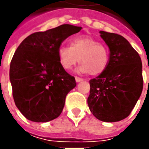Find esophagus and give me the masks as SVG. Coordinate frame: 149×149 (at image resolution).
Masks as SVG:
<instances>
[{
  "label": "esophagus",
  "instance_id": "1",
  "mask_svg": "<svg viewBox=\"0 0 149 149\" xmlns=\"http://www.w3.org/2000/svg\"><path fill=\"white\" fill-rule=\"evenodd\" d=\"M84 79H82V78H79V77H75V81L76 82H81V81H83Z\"/></svg>",
  "mask_w": 149,
  "mask_h": 149
}]
</instances>
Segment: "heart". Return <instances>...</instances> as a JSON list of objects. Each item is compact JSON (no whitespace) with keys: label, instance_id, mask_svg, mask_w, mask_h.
<instances>
[{"label":"heart","instance_id":"heart-1","mask_svg":"<svg viewBox=\"0 0 149 149\" xmlns=\"http://www.w3.org/2000/svg\"><path fill=\"white\" fill-rule=\"evenodd\" d=\"M58 59L65 70H70L78 61L81 65L77 72L99 75L109 64V51L105 46L89 36L74 37L69 46L61 45L58 49Z\"/></svg>","mask_w":149,"mask_h":149}]
</instances>
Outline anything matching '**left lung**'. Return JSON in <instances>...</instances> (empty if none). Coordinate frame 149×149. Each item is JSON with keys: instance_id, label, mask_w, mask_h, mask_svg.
Returning a JSON list of instances; mask_svg holds the SVG:
<instances>
[{"instance_id": "1", "label": "left lung", "mask_w": 149, "mask_h": 149, "mask_svg": "<svg viewBox=\"0 0 149 149\" xmlns=\"http://www.w3.org/2000/svg\"><path fill=\"white\" fill-rule=\"evenodd\" d=\"M100 33L109 49V60L105 70L89 80L88 105L96 118L118 122L129 116L142 94V61L122 36Z\"/></svg>"}]
</instances>
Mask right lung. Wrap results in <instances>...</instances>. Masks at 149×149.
<instances>
[{
  "instance_id": "right-lung-1",
  "label": "right lung",
  "mask_w": 149,
  "mask_h": 149,
  "mask_svg": "<svg viewBox=\"0 0 149 149\" xmlns=\"http://www.w3.org/2000/svg\"><path fill=\"white\" fill-rule=\"evenodd\" d=\"M82 27L61 25L36 32L20 43L10 65L15 104L33 122H49L60 116L67 94L76 86L74 77L60 65L58 49Z\"/></svg>"
}]
</instances>
